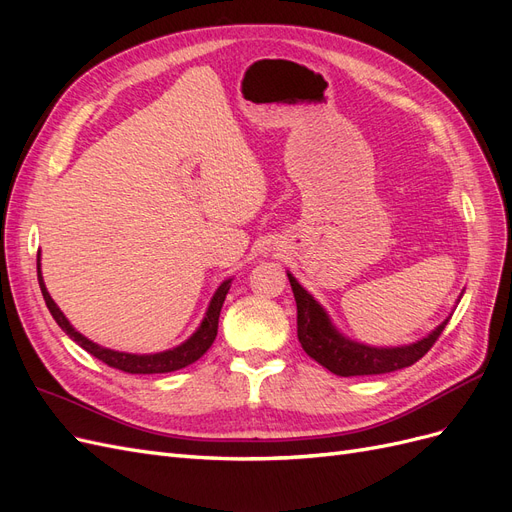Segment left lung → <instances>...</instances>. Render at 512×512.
Listing matches in <instances>:
<instances>
[{
	"label": "left lung",
	"mask_w": 512,
	"mask_h": 512,
	"mask_svg": "<svg viewBox=\"0 0 512 512\" xmlns=\"http://www.w3.org/2000/svg\"><path fill=\"white\" fill-rule=\"evenodd\" d=\"M288 280L294 292V301H297V335L303 350L322 367L344 378L389 374V371L414 365L438 342L448 322L444 320L431 335L404 348H369L348 342V339L339 335L331 327L324 309L309 297L307 290H303L290 273Z\"/></svg>",
	"instance_id": "1"
}]
</instances>
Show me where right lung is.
I'll return each instance as SVG.
<instances>
[{
	"mask_svg": "<svg viewBox=\"0 0 512 512\" xmlns=\"http://www.w3.org/2000/svg\"><path fill=\"white\" fill-rule=\"evenodd\" d=\"M38 284L42 290V297L46 307H49L51 316L55 318V322L61 327V331H66V335H70L76 344L81 348H85L89 354H94L98 361L106 363L108 367L119 369V371H126V374H168V371H177L192 365L194 361H198L200 356H203L211 344L215 335H218V320H220V312H222V305L226 299V292L230 288V280H226L218 292L213 294L211 305H209V312L200 324L198 331L188 339V342L168 350V352H160V354H126V352H115V350H108L102 348L94 342H89L87 337H83L79 331L72 329V324L66 320V316L61 314V309L55 305V301L51 299L49 290H46L44 282H42V275H40V254H38Z\"/></svg>",
	"mask_w": 512,
	"mask_h": 512,
	"instance_id": "1",
	"label": "right lung"
}]
</instances>
